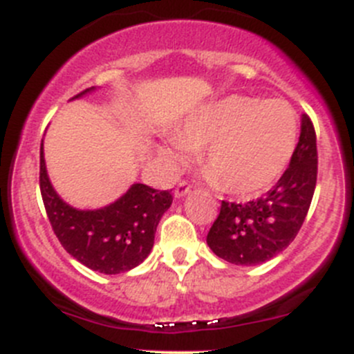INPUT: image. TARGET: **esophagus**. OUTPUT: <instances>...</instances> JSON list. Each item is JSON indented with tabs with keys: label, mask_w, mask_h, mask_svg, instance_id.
Wrapping results in <instances>:
<instances>
[{
	"label": "esophagus",
	"mask_w": 354,
	"mask_h": 354,
	"mask_svg": "<svg viewBox=\"0 0 354 354\" xmlns=\"http://www.w3.org/2000/svg\"><path fill=\"white\" fill-rule=\"evenodd\" d=\"M190 190H192V187L187 183V181H180V183H178V187L174 188V197L176 198L185 197L187 194H190Z\"/></svg>",
	"instance_id": "obj_1"
}]
</instances>
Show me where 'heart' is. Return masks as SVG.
<instances>
[{"instance_id": "obj_1", "label": "heart", "mask_w": 354, "mask_h": 354, "mask_svg": "<svg viewBox=\"0 0 354 354\" xmlns=\"http://www.w3.org/2000/svg\"><path fill=\"white\" fill-rule=\"evenodd\" d=\"M298 140L296 113L288 102L230 95L202 106L159 147L167 169L178 171L189 151H200L207 180L226 194L252 197L286 171Z\"/></svg>"}]
</instances>
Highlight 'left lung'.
<instances>
[{
  "instance_id": "obj_1",
  "label": "left lung",
  "mask_w": 354,
  "mask_h": 354,
  "mask_svg": "<svg viewBox=\"0 0 354 354\" xmlns=\"http://www.w3.org/2000/svg\"><path fill=\"white\" fill-rule=\"evenodd\" d=\"M317 135L301 116V133L288 169L267 194L246 203L221 202L207 245L234 266H259L288 248L301 230L317 185Z\"/></svg>"
}]
</instances>
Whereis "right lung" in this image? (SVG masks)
I'll list each match as a JSON object with an SVG mask.
<instances>
[{
	"instance_id": "1",
	"label": "right lung",
	"mask_w": 354,
	"mask_h": 354,
	"mask_svg": "<svg viewBox=\"0 0 354 354\" xmlns=\"http://www.w3.org/2000/svg\"><path fill=\"white\" fill-rule=\"evenodd\" d=\"M92 91L94 87L85 88L75 97ZM39 185L59 243L73 259L101 274H123L140 266L154 246L160 217L173 203L171 192L135 183L123 197L102 209H73L63 202L49 181L42 144Z\"/></svg>"
}]
</instances>
